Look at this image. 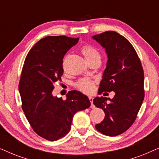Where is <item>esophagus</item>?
Here are the masks:
<instances>
[{
    "instance_id": "1",
    "label": "esophagus",
    "mask_w": 159,
    "mask_h": 159,
    "mask_svg": "<svg viewBox=\"0 0 159 159\" xmlns=\"http://www.w3.org/2000/svg\"><path fill=\"white\" fill-rule=\"evenodd\" d=\"M89 100H90V103H91L90 107L92 108H95V106L93 105V97H91V96L89 97Z\"/></svg>"
}]
</instances>
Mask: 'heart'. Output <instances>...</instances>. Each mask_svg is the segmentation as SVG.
Returning <instances> with one entry per match:
<instances>
[{"mask_svg":"<svg viewBox=\"0 0 159 159\" xmlns=\"http://www.w3.org/2000/svg\"><path fill=\"white\" fill-rule=\"evenodd\" d=\"M81 51L83 53V55L84 56V57H85L88 61H90L95 59L101 60V53L92 45H84L82 47ZM76 87L80 90H81L82 92L89 93L92 92L93 90V88H94V82L90 79H87V78H82V79L78 80L77 83H76Z\"/></svg>","mask_w":159,"mask_h":159,"instance_id":"obj_1","label":"heart"}]
</instances>
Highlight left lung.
<instances>
[{
	"label": "left lung",
	"mask_w": 159,
	"mask_h": 159,
	"mask_svg": "<svg viewBox=\"0 0 159 159\" xmlns=\"http://www.w3.org/2000/svg\"><path fill=\"white\" fill-rule=\"evenodd\" d=\"M93 38L108 56L98 94L115 93L112 99L101 96L93 100V104L105 113L104 119L95 128L105 135L117 136L127 131L137 118L145 96L144 71L138 53L125 37L106 31Z\"/></svg>",
	"instance_id": "obj_1"
}]
</instances>
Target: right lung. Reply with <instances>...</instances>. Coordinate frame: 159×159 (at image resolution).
<instances>
[{
    "label": "right lung",
    "mask_w": 159,
    "mask_h": 159,
    "mask_svg": "<svg viewBox=\"0 0 159 159\" xmlns=\"http://www.w3.org/2000/svg\"><path fill=\"white\" fill-rule=\"evenodd\" d=\"M78 40L64 35L45 37L32 48L24 63L19 84L21 108L34 131L47 140L66 136L74 115L90 106L80 91H69L66 100L52 93L54 84L61 81L64 56Z\"/></svg>",
    "instance_id": "obj_1"
}]
</instances>
